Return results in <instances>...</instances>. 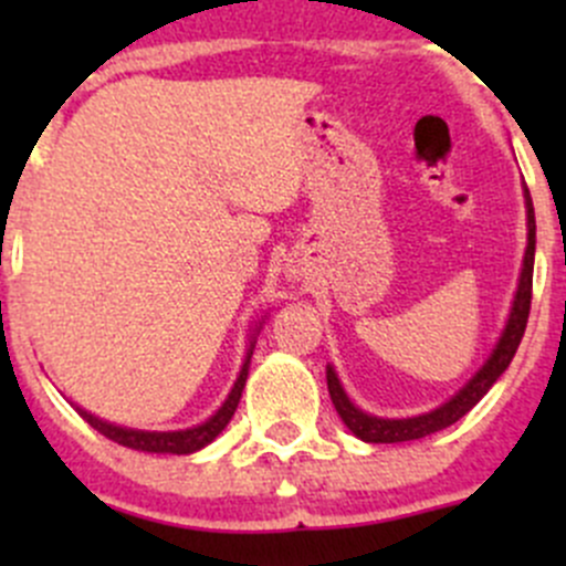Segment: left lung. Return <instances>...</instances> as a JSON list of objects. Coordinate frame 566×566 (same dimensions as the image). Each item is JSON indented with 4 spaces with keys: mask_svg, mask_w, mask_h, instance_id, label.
<instances>
[{
    "mask_svg": "<svg viewBox=\"0 0 566 566\" xmlns=\"http://www.w3.org/2000/svg\"><path fill=\"white\" fill-rule=\"evenodd\" d=\"M523 197H526V227H528V243H526V256H523L521 279H517V293L512 301L510 319H506L504 331H501L499 342H495L493 353L488 356V361L479 367V373L468 380L462 389L449 397L447 402L438 405L436 410L421 416H408V419H380V416L364 413L361 408H356V402H350L345 389H342L339 378H336V369L325 367V380H328V394L331 402H334L336 413L342 416V421L347 424V430L356 438L367 443H402V441H416V438H427L438 430H447L454 421H460L479 399L493 389L495 380L506 373V367L515 358L517 345H521L523 334H526L528 323V310H531V279H534V249H536V221H534V205H531L528 188L523 186Z\"/></svg>",
    "mask_w": 566,
    "mask_h": 566,
    "instance_id": "1",
    "label": "left lung"
}]
</instances>
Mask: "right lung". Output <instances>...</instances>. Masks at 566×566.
<instances>
[{
	"instance_id": "1",
	"label": "right lung",
	"mask_w": 566,
	"mask_h": 566,
	"mask_svg": "<svg viewBox=\"0 0 566 566\" xmlns=\"http://www.w3.org/2000/svg\"><path fill=\"white\" fill-rule=\"evenodd\" d=\"M256 334H260V325H256L254 334H251L247 358H243L241 375H238L235 386H232V391H230V397H227L224 405H221V408L216 410V413L210 416L208 421H202V424L188 427V430H172V432L130 430V427H119V424H112V421L98 419V416H93L90 410L78 408V405H76V410L82 413V419L87 421L90 427H95L101 436H106L108 441L119 443V447H128V449H136V452H150V454H191V452H199V449H205L208 443H213L216 438H219V432L224 430V427L230 424L232 416H235L238 402H241L243 386H247V378H249V364H251V353H254Z\"/></svg>"
}]
</instances>
